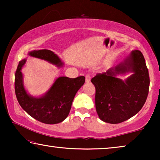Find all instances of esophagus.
Wrapping results in <instances>:
<instances>
[{"label":"esophagus","instance_id":"34e87169","mask_svg":"<svg viewBox=\"0 0 160 160\" xmlns=\"http://www.w3.org/2000/svg\"><path fill=\"white\" fill-rule=\"evenodd\" d=\"M91 79V75L90 74H87L85 75V81L86 82H90Z\"/></svg>","mask_w":160,"mask_h":160}]
</instances>
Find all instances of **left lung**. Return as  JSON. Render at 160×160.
Returning a JSON list of instances; mask_svg holds the SVG:
<instances>
[{
  "label": "left lung",
  "instance_id": "left-lung-1",
  "mask_svg": "<svg viewBox=\"0 0 160 160\" xmlns=\"http://www.w3.org/2000/svg\"><path fill=\"white\" fill-rule=\"evenodd\" d=\"M133 72L125 81L118 74ZM91 82L95 87V106L99 118L104 122L119 123L128 120L142 109L150 88L148 69L142 53L132 51L123 63L103 73H97Z\"/></svg>",
  "mask_w": 160,
  "mask_h": 160
}]
</instances>
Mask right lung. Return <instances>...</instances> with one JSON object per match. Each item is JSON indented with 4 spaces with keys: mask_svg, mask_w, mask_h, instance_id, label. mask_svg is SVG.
I'll return each mask as SVG.
<instances>
[{
    "mask_svg": "<svg viewBox=\"0 0 160 160\" xmlns=\"http://www.w3.org/2000/svg\"><path fill=\"white\" fill-rule=\"evenodd\" d=\"M29 54L57 66L63 65L57 55L50 50H34ZM25 63V59L19 62L15 75V91L19 104L29 116L40 122L47 124L62 122L68 116L75 95L85 83V78H58L44 96L34 98L27 93L23 86L21 69Z\"/></svg>",
    "mask_w": 160,
    "mask_h": 160,
    "instance_id": "obj_1",
    "label": "right lung"
}]
</instances>
